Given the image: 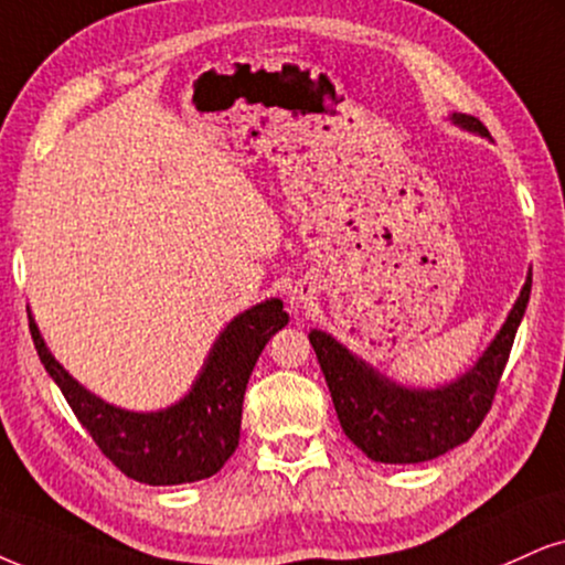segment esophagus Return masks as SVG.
I'll return each mask as SVG.
<instances>
[{
	"label": "esophagus",
	"mask_w": 565,
	"mask_h": 565,
	"mask_svg": "<svg viewBox=\"0 0 565 565\" xmlns=\"http://www.w3.org/2000/svg\"><path fill=\"white\" fill-rule=\"evenodd\" d=\"M309 303H311V290L306 288V285L294 288V294H290V306H294V309H306Z\"/></svg>",
	"instance_id": "1"
}]
</instances>
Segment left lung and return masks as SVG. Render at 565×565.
<instances>
[{"label": "left lung", "mask_w": 565, "mask_h": 565, "mask_svg": "<svg viewBox=\"0 0 565 565\" xmlns=\"http://www.w3.org/2000/svg\"><path fill=\"white\" fill-rule=\"evenodd\" d=\"M450 122L487 138L477 117L452 113ZM532 271L508 311L503 327L461 377L440 387H408L385 377L369 361L322 330L309 332L319 366L335 403L340 427L356 448L377 463H422L443 456L475 435L495 398L498 382L524 319Z\"/></svg>", "instance_id": "8db88e82"}]
</instances>
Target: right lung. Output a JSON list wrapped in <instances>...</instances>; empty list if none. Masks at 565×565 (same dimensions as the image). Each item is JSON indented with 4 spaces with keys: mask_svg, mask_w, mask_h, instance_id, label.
<instances>
[{
    "mask_svg": "<svg viewBox=\"0 0 565 565\" xmlns=\"http://www.w3.org/2000/svg\"><path fill=\"white\" fill-rule=\"evenodd\" d=\"M28 322L41 364L104 456L136 482L162 487L217 475L233 456L248 377L269 338L288 324V315L280 298H267L230 319L191 390L159 411H128L90 393L52 356L33 315Z\"/></svg>",
    "mask_w": 565,
    "mask_h": 565,
    "instance_id": "obj_1",
    "label": "right lung"
}]
</instances>
